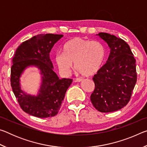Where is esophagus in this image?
<instances>
[{"instance_id": "34e87169", "label": "esophagus", "mask_w": 147, "mask_h": 147, "mask_svg": "<svg viewBox=\"0 0 147 147\" xmlns=\"http://www.w3.org/2000/svg\"><path fill=\"white\" fill-rule=\"evenodd\" d=\"M83 80L82 78H77L75 79V82H82Z\"/></svg>"}]
</instances>
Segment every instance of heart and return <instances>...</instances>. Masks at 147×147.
I'll list each match as a JSON object with an SVG mask.
<instances>
[{
	"instance_id": "obj_1",
	"label": "heart",
	"mask_w": 147,
	"mask_h": 147,
	"mask_svg": "<svg viewBox=\"0 0 147 147\" xmlns=\"http://www.w3.org/2000/svg\"><path fill=\"white\" fill-rule=\"evenodd\" d=\"M63 53L56 55L57 65L62 73L69 74L74 62L77 71L86 76L97 73L106 59V49L100 41L81 38L71 39L64 45Z\"/></svg>"
}]
</instances>
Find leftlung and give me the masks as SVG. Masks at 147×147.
<instances>
[{
	"instance_id": "obj_1",
	"label": "left lung",
	"mask_w": 147,
	"mask_h": 147,
	"mask_svg": "<svg viewBox=\"0 0 147 147\" xmlns=\"http://www.w3.org/2000/svg\"><path fill=\"white\" fill-rule=\"evenodd\" d=\"M96 35L108 44L110 53L106 63L93 78L95 88L90 98L98 111L113 112L130 101L137 82L136 59L123 39L104 32Z\"/></svg>"
}]
</instances>
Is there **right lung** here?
<instances>
[{
	"instance_id": "obj_1",
	"label": "right lung",
	"mask_w": 147,
	"mask_h": 147,
	"mask_svg": "<svg viewBox=\"0 0 147 147\" xmlns=\"http://www.w3.org/2000/svg\"><path fill=\"white\" fill-rule=\"evenodd\" d=\"M61 34H39L22 43L12 59L11 86L21 109L29 115L39 118L56 115L60 108L66 91L73 82L70 78H59L53 71L50 53ZM40 71L42 84L37 96L27 94L22 90L20 78L29 66Z\"/></svg>"
}]
</instances>
